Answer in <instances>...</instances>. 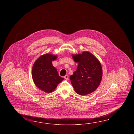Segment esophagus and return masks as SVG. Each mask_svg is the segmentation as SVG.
<instances>
[{"label":"esophagus","instance_id":"1","mask_svg":"<svg viewBox=\"0 0 134 134\" xmlns=\"http://www.w3.org/2000/svg\"><path fill=\"white\" fill-rule=\"evenodd\" d=\"M64 78L66 79V80H68V75H66V76H64Z\"/></svg>","mask_w":134,"mask_h":134}]
</instances>
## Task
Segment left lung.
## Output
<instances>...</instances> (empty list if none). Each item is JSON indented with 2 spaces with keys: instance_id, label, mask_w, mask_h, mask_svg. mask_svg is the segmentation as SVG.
Returning a JSON list of instances; mask_svg holds the SVG:
<instances>
[{
  "instance_id": "left-lung-1",
  "label": "left lung",
  "mask_w": 134,
  "mask_h": 134,
  "mask_svg": "<svg viewBox=\"0 0 134 134\" xmlns=\"http://www.w3.org/2000/svg\"><path fill=\"white\" fill-rule=\"evenodd\" d=\"M74 61L79 63L77 70L70 76L75 91L80 95H86L95 91L100 85L103 69L99 60L88 51L72 54Z\"/></svg>"
}]
</instances>
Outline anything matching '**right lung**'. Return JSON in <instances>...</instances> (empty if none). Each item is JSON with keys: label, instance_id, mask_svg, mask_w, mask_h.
<instances>
[{"label": "right lung", "instance_id": "1", "mask_svg": "<svg viewBox=\"0 0 134 134\" xmlns=\"http://www.w3.org/2000/svg\"><path fill=\"white\" fill-rule=\"evenodd\" d=\"M57 58V55L43 54L34 62L32 68L31 75L35 85L46 93L54 91L58 84L64 80L52 64V61Z\"/></svg>", "mask_w": 134, "mask_h": 134}]
</instances>
